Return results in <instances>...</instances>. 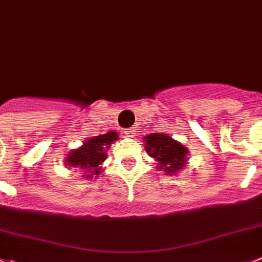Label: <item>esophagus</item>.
Masks as SVG:
<instances>
[{
	"mask_svg": "<svg viewBox=\"0 0 262 262\" xmlns=\"http://www.w3.org/2000/svg\"><path fill=\"white\" fill-rule=\"evenodd\" d=\"M124 134H126V136L128 137H134L136 136V129H133V128H129V129H124Z\"/></svg>",
	"mask_w": 262,
	"mask_h": 262,
	"instance_id": "obj_1",
	"label": "esophagus"
}]
</instances>
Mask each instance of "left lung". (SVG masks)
I'll list each match as a JSON object with an SVG mask.
<instances>
[{
    "mask_svg": "<svg viewBox=\"0 0 262 262\" xmlns=\"http://www.w3.org/2000/svg\"><path fill=\"white\" fill-rule=\"evenodd\" d=\"M146 151L158 161V169L164 170L168 176L180 172L186 165L187 150L182 143L163 133H151L145 137Z\"/></svg>",
    "mask_w": 262,
    "mask_h": 262,
    "instance_id": "1",
    "label": "left lung"
}]
</instances>
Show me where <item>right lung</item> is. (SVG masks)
Segmentation results:
<instances>
[{
    "mask_svg": "<svg viewBox=\"0 0 262 262\" xmlns=\"http://www.w3.org/2000/svg\"><path fill=\"white\" fill-rule=\"evenodd\" d=\"M119 134L116 132H108L86 139L81 147L72 150L66 158V165L68 168L86 169V178H93L101 173V165L107 158V152L111 143L116 141Z\"/></svg>",
    "mask_w": 262,
    "mask_h": 262,
    "instance_id": "obj_1",
    "label": "right lung"
}]
</instances>
